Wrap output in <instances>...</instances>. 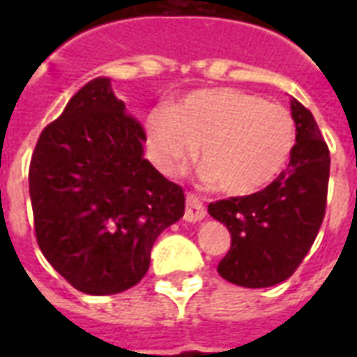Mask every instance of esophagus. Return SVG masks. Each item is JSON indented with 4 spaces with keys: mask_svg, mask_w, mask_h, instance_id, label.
<instances>
[{
    "mask_svg": "<svg viewBox=\"0 0 357 357\" xmlns=\"http://www.w3.org/2000/svg\"><path fill=\"white\" fill-rule=\"evenodd\" d=\"M204 216H206V208H204V204H202L201 199L193 193L187 195L183 220H185V222H199V220H202Z\"/></svg>",
    "mask_w": 357,
    "mask_h": 357,
    "instance_id": "1",
    "label": "esophagus"
}]
</instances>
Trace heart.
<instances>
[{
    "mask_svg": "<svg viewBox=\"0 0 357 357\" xmlns=\"http://www.w3.org/2000/svg\"><path fill=\"white\" fill-rule=\"evenodd\" d=\"M149 149L166 174H178L201 147V164L227 195H248L283 172L296 124L281 105L239 89H199L172 110L149 116Z\"/></svg>",
    "mask_w": 357,
    "mask_h": 357,
    "instance_id": "1",
    "label": "heart"
}]
</instances>
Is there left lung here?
<instances>
[{
    "mask_svg": "<svg viewBox=\"0 0 357 357\" xmlns=\"http://www.w3.org/2000/svg\"><path fill=\"white\" fill-rule=\"evenodd\" d=\"M291 112L296 145L287 170L258 193L208 204L210 216L231 233V248L218 264V273L239 287L262 289L289 279L325 216L329 147L302 102L291 99Z\"/></svg>",
    "mask_w": 357,
    "mask_h": 357,
    "instance_id": "1",
    "label": "left lung"
}]
</instances>
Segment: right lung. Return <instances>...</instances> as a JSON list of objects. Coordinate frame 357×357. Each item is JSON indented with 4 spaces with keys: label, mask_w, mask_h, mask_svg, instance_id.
Instances as JSON below:
<instances>
[{
    "label": "right lung",
    "mask_w": 357,
    "mask_h": 357,
    "mask_svg": "<svg viewBox=\"0 0 357 357\" xmlns=\"http://www.w3.org/2000/svg\"><path fill=\"white\" fill-rule=\"evenodd\" d=\"M145 139L109 78H95L36 143L28 172L36 239L86 294L139 283L156 237L185 212L183 189L143 158Z\"/></svg>",
    "instance_id": "obj_1"
}]
</instances>
